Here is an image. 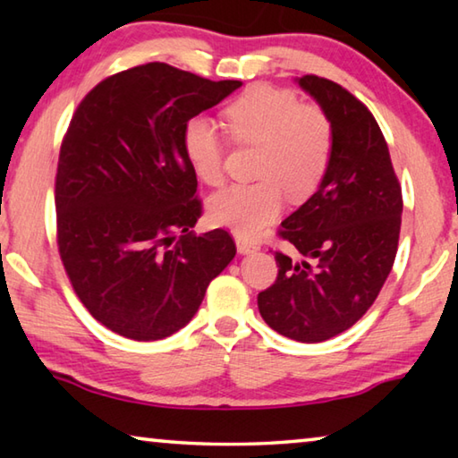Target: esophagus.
<instances>
[{
  "label": "esophagus",
  "mask_w": 458,
  "mask_h": 458,
  "mask_svg": "<svg viewBox=\"0 0 458 458\" xmlns=\"http://www.w3.org/2000/svg\"><path fill=\"white\" fill-rule=\"evenodd\" d=\"M236 248H238L240 254H252V252H257L260 246L257 242H252V240L236 238Z\"/></svg>",
  "instance_id": "34e87169"
}]
</instances>
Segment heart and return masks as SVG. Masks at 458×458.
<instances>
[{"label":"heart","instance_id":"heart-1","mask_svg":"<svg viewBox=\"0 0 458 458\" xmlns=\"http://www.w3.org/2000/svg\"><path fill=\"white\" fill-rule=\"evenodd\" d=\"M224 123L236 143L259 145L260 180L214 193L208 214L240 236H257L278 218L286 196L303 201L319 188L333 155L331 121L321 108L301 105L289 90L257 84L224 108ZM183 151L201 182H222L224 141L212 119L185 123Z\"/></svg>","mask_w":458,"mask_h":458}]
</instances>
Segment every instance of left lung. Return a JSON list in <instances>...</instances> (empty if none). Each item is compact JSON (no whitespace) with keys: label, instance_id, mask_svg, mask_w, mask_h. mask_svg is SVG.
Returning <instances> with one entry per match:
<instances>
[{"label":"left lung","instance_id":"1","mask_svg":"<svg viewBox=\"0 0 458 458\" xmlns=\"http://www.w3.org/2000/svg\"><path fill=\"white\" fill-rule=\"evenodd\" d=\"M294 82L327 114L333 155L319 188L278 232L301 257L275 252L278 276L259 311L281 335L319 344L374 305L398 250L402 190L387 143L366 105L319 76Z\"/></svg>","mask_w":458,"mask_h":458}]
</instances>
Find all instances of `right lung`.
Here are the masks:
<instances>
[{
	"label": "right lung",
	"mask_w": 458,
	"mask_h": 458,
	"mask_svg": "<svg viewBox=\"0 0 458 458\" xmlns=\"http://www.w3.org/2000/svg\"><path fill=\"white\" fill-rule=\"evenodd\" d=\"M240 87L149 62L108 76L76 108L56 174L60 259L89 313L123 337L185 327L234 259L226 230H191L201 204L183 129Z\"/></svg>",
	"instance_id": "right-lung-1"
}]
</instances>
